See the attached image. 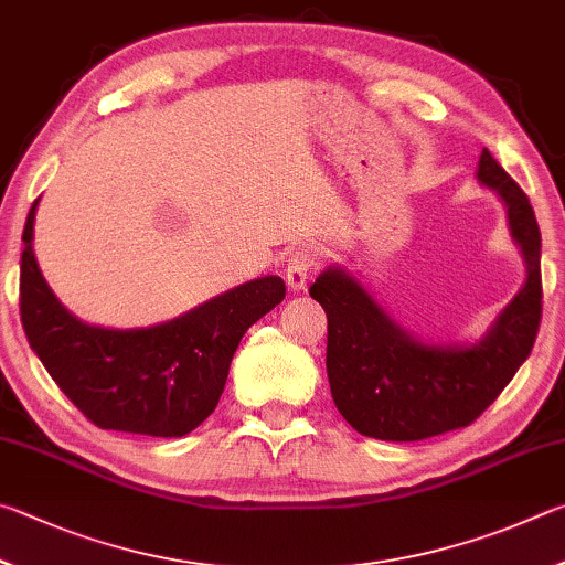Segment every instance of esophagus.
<instances>
[{"label":"esophagus","instance_id":"esophagus-1","mask_svg":"<svg viewBox=\"0 0 565 565\" xmlns=\"http://www.w3.org/2000/svg\"><path fill=\"white\" fill-rule=\"evenodd\" d=\"M320 263V255L315 247L310 245H302V247H295L288 257V267H285V280H288V288L292 292H300L305 290V285H308V277L310 273L318 267Z\"/></svg>","mask_w":565,"mask_h":565}]
</instances>
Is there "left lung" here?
Wrapping results in <instances>:
<instances>
[{
	"label": "left lung",
	"instance_id": "left-lung-1",
	"mask_svg": "<svg viewBox=\"0 0 565 565\" xmlns=\"http://www.w3.org/2000/svg\"><path fill=\"white\" fill-rule=\"evenodd\" d=\"M477 175L507 205L511 235L529 273L516 298L477 344L459 348L414 340L342 267H330L312 282V300L328 315L332 399L364 437L419 441L469 427L533 350L543 310L536 215L529 195L487 148Z\"/></svg>",
	"mask_w": 565,
	"mask_h": 565
}]
</instances>
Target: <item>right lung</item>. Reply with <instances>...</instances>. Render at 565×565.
<instances>
[{
  "instance_id": "obj_1",
  "label": "right lung",
  "mask_w": 565,
  "mask_h": 565,
  "mask_svg": "<svg viewBox=\"0 0 565 565\" xmlns=\"http://www.w3.org/2000/svg\"><path fill=\"white\" fill-rule=\"evenodd\" d=\"M36 203L22 233L19 315L26 340L74 407L98 429L183 437L211 417L243 334L285 298L257 277L171 322L106 330L76 320L49 288L32 250Z\"/></svg>"
}]
</instances>
